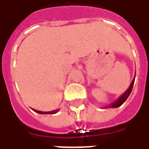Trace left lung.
<instances>
[{"label":"left lung","mask_w":149,"mask_h":149,"mask_svg":"<svg viewBox=\"0 0 149 149\" xmlns=\"http://www.w3.org/2000/svg\"><path fill=\"white\" fill-rule=\"evenodd\" d=\"M134 79H135V75L134 77V79H133V80L132 82H131L130 87L128 88V89L125 91L122 95L118 97V99H116V100L114 101L113 102L110 103V104L107 105V106H105V108H116V107H119L120 106H121V105L123 104L124 102L126 101V99L128 98V97L130 96V94L131 91H132L133 86H134Z\"/></svg>","instance_id":"1"}]
</instances>
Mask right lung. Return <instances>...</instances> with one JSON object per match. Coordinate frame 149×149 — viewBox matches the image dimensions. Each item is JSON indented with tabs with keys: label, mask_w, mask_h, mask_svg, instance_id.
<instances>
[{
	"label": "right lung",
	"mask_w": 149,
	"mask_h": 149,
	"mask_svg": "<svg viewBox=\"0 0 149 149\" xmlns=\"http://www.w3.org/2000/svg\"><path fill=\"white\" fill-rule=\"evenodd\" d=\"M35 112H38V113H39V114H55V113H56V112H58L59 109L56 110H54V111H37V110L33 109Z\"/></svg>",
	"instance_id": "1"
}]
</instances>
